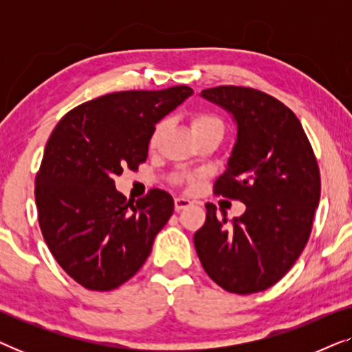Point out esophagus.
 Here are the masks:
<instances>
[{
    "label": "esophagus",
    "instance_id": "esophagus-1",
    "mask_svg": "<svg viewBox=\"0 0 352 352\" xmlns=\"http://www.w3.org/2000/svg\"><path fill=\"white\" fill-rule=\"evenodd\" d=\"M192 204H194V201L189 200V199H186V197H176V199H175V208H176V211L184 210V208H187V206H190Z\"/></svg>",
    "mask_w": 352,
    "mask_h": 352
}]
</instances>
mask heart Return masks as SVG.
<instances>
[{"mask_svg": "<svg viewBox=\"0 0 352 352\" xmlns=\"http://www.w3.org/2000/svg\"><path fill=\"white\" fill-rule=\"evenodd\" d=\"M190 126H192V131H197V129H201V128H213V126L223 129V123H221L219 118H216V117H213V115H210V113H197L195 117L192 118ZM157 134H158V129H157L155 133H153L152 144L155 142Z\"/></svg>", "mask_w": 352, "mask_h": 352, "instance_id": "obj_1", "label": "heart"}]
</instances>
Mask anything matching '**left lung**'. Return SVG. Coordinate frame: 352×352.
Wrapping results in <instances>:
<instances>
[{
    "label": "left lung",
    "mask_w": 352,
    "mask_h": 352,
    "mask_svg": "<svg viewBox=\"0 0 352 352\" xmlns=\"http://www.w3.org/2000/svg\"><path fill=\"white\" fill-rule=\"evenodd\" d=\"M201 98L226 112L237 136L214 192L245 204L228 223L206 204L194 245L205 272L239 295L277 283L305 250L320 199V175L300 120L272 96L243 86H218Z\"/></svg>",
    "instance_id": "1"
}]
</instances>
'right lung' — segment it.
I'll return each mask as SVG.
<instances>
[{"label": "right lung", "instance_id": "obj_1", "mask_svg": "<svg viewBox=\"0 0 352 352\" xmlns=\"http://www.w3.org/2000/svg\"><path fill=\"white\" fill-rule=\"evenodd\" d=\"M194 91H120L64 115L47 139L35 179L40 228L52 256L88 290L129 280L171 218L175 200L152 189L136 205L115 189L123 168L147 160L155 124Z\"/></svg>", "mask_w": 352, "mask_h": 352}]
</instances>
